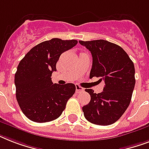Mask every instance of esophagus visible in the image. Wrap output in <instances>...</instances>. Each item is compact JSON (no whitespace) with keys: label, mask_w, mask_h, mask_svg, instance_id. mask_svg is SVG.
Instances as JSON below:
<instances>
[{"label":"esophagus","mask_w":149,"mask_h":149,"mask_svg":"<svg viewBox=\"0 0 149 149\" xmlns=\"http://www.w3.org/2000/svg\"><path fill=\"white\" fill-rule=\"evenodd\" d=\"M76 91H77V93H80L84 91V89L79 86V84H76Z\"/></svg>","instance_id":"esophagus-1"}]
</instances>
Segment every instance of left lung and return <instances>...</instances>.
I'll list each match as a JSON object with an SVG mask.
<instances>
[{"instance_id":"8db88e82","label":"left lung","mask_w":149,"mask_h":149,"mask_svg":"<svg viewBox=\"0 0 149 149\" xmlns=\"http://www.w3.org/2000/svg\"><path fill=\"white\" fill-rule=\"evenodd\" d=\"M79 42L92 54L90 78L100 77L105 83L101 93L85 90L91 95V101L83 107L84 117L92 124L112 125L123 115L132 100L135 84L134 63L122 48L108 41Z\"/></svg>"}]
</instances>
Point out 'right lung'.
Instances as JSON below:
<instances>
[{
  "instance_id": "obj_1",
  "label": "right lung",
  "mask_w": 149,
  "mask_h": 149,
  "mask_svg": "<svg viewBox=\"0 0 149 149\" xmlns=\"http://www.w3.org/2000/svg\"><path fill=\"white\" fill-rule=\"evenodd\" d=\"M77 40L52 38L33 47L20 61L15 75L16 99L29 120L38 123L56 120L76 91L73 84L52 81L61 54L72 49Z\"/></svg>"
}]
</instances>
